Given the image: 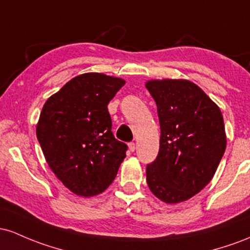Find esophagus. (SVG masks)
Returning <instances> with one entry per match:
<instances>
[{"instance_id": "esophagus-1", "label": "esophagus", "mask_w": 250, "mask_h": 250, "mask_svg": "<svg viewBox=\"0 0 250 250\" xmlns=\"http://www.w3.org/2000/svg\"><path fill=\"white\" fill-rule=\"evenodd\" d=\"M134 150H136V144H134V143H130V144H128V151L133 152Z\"/></svg>"}]
</instances>
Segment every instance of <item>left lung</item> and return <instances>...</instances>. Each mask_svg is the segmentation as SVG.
Returning a JSON list of instances; mask_svg holds the SVG:
<instances>
[{"instance_id": "1", "label": "left lung", "mask_w": 250, "mask_h": 250, "mask_svg": "<svg viewBox=\"0 0 250 250\" xmlns=\"http://www.w3.org/2000/svg\"><path fill=\"white\" fill-rule=\"evenodd\" d=\"M145 87L161 125L158 156L146 167L147 186L165 203L188 201L211 181L226 151L222 113L189 80H150Z\"/></svg>"}]
</instances>
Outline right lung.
I'll return each mask as SVG.
<instances>
[{"label": "right lung", "mask_w": 250, "mask_h": 250, "mask_svg": "<svg viewBox=\"0 0 250 250\" xmlns=\"http://www.w3.org/2000/svg\"><path fill=\"white\" fill-rule=\"evenodd\" d=\"M125 80L103 73L73 78L44 103L36 125L42 152L67 189L99 195L116 178L127 145L114 138L107 105Z\"/></svg>", "instance_id": "add662e5"}]
</instances>
